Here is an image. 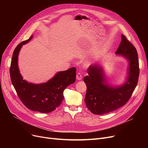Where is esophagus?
<instances>
[{
  "instance_id": "1",
  "label": "esophagus",
  "mask_w": 148,
  "mask_h": 148,
  "mask_svg": "<svg viewBox=\"0 0 148 148\" xmlns=\"http://www.w3.org/2000/svg\"><path fill=\"white\" fill-rule=\"evenodd\" d=\"M76 79H77V80H81L82 79V75L80 72H79V73H78L77 74Z\"/></svg>"
}]
</instances>
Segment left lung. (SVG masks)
<instances>
[{"instance_id": "left-lung-1", "label": "left lung", "mask_w": 148, "mask_h": 148, "mask_svg": "<svg viewBox=\"0 0 148 148\" xmlns=\"http://www.w3.org/2000/svg\"><path fill=\"white\" fill-rule=\"evenodd\" d=\"M121 42L116 54L125 57L129 62L128 76L122 86L112 87L106 83L103 69L98 64L90 65L88 75L84 77L87 90L84 101L88 109L95 114H104L125 105L131 98L138 80L139 64L135 47L121 35Z\"/></svg>"}]
</instances>
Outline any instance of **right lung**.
<instances>
[{"label":"right lung","mask_w":148,"mask_h":148,"mask_svg":"<svg viewBox=\"0 0 148 148\" xmlns=\"http://www.w3.org/2000/svg\"><path fill=\"white\" fill-rule=\"evenodd\" d=\"M32 37L30 36L15 47L10 66L11 80L19 98L27 108L35 112L50 113L62 103L65 89L75 82L76 69L73 67L58 72L44 83L34 84L23 80L18 66V56L22 45L29 42Z\"/></svg>","instance_id":"obj_1"}]
</instances>
